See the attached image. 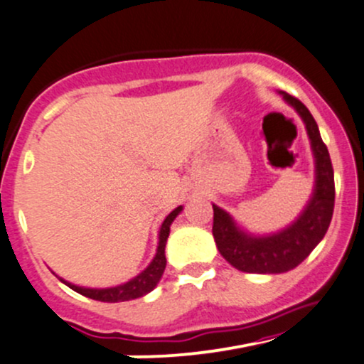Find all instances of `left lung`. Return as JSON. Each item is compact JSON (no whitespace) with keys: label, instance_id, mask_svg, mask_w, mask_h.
Returning a JSON list of instances; mask_svg holds the SVG:
<instances>
[{"label":"left lung","instance_id":"8db88e82","mask_svg":"<svg viewBox=\"0 0 364 364\" xmlns=\"http://www.w3.org/2000/svg\"><path fill=\"white\" fill-rule=\"evenodd\" d=\"M283 100L299 113L307 129L315 163L312 196L290 225L273 234L256 235L240 229L224 208L213 207V239L218 252L235 269L244 273L278 274L300 264L323 239L334 212V171L326 144L322 142L317 122L300 100L278 91Z\"/></svg>","mask_w":364,"mask_h":364}]
</instances>
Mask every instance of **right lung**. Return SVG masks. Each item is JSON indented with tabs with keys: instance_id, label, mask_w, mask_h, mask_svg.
Here are the masks:
<instances>
[{
	"instance_id": "obj_1",
	"label": "right lung",
	"mask_w": 364,
	"mask_h": 364,
	"mask_svg": "<svg viewBox=\"0 0 364 364\" xmlns=\"http://www.w3.org/2000/svg\"><path fill=\"white\" fill-rule=\"evenodd\" d=\"M183 207L179 205L178 208H174L173 212L169 213L168 217L164 218L163 224L159 227V240H157V249H156V256L152 257V261L149 262V266L144 271H140L137 277H134L129 282L117 284V287H110V288H86V287H77L71 282H65L64 278L55 277L60 279L64 284H68L69 288L74 291L81 293V295L87 296V299H93L98 301H108V304H117V301H127V300H135L140 299V296L147 295L151 293L159 283L161 277H163L164 268H166V242H168L169 237V227L174 222L179 213H181Z\"/></svg>"
}]
</instances>
